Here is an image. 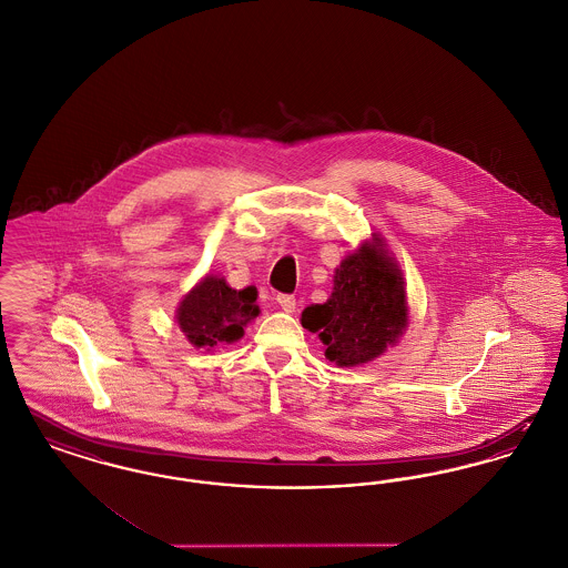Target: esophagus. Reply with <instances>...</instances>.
<instances>
[{
  "label": "esophagus",
  "instance_id": "34e87169",
  "mask_svg": "<svg viewBox=\"0 0 568 568\" xmlns=\"http://www.w3.org/2000/svg\"><path fill=\"white\" fill-rule=\"evenodd\" d=\"M278 306L285 311V313H294L296 311V296H290V294H278L276 296Z\"/></svg>",
  "mask_w": 568,
  "mask_h": 568
}]
</instances>
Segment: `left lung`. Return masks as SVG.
<instances>
[{"instance_id":"obj_1","label":"left lung","mask_w":568,"mask_h":568,"mask_svg":"<svg viewBox=\"0 0 568 568\" xmlns=\"http://www.w3.org/2000/svg\"><path fill=\"white\" fill-rule=\"evenodd\" d=\"M336 366H359L394 347L408 325L405 278L381 239L362 244L334 272L332 296L302 311Z\"/></svg>"}]
</instances>
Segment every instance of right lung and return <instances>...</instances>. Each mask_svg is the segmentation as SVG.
Here are the masks:
<instances>
[{"instance_id":"add662e5","label":"right lung","mask_w":568,"mask_h":568,"mask_svg":"<svg viewBox=\"0 0 568 568\" xmlns=\"http://www.w3.org/2000/svg\"><path fill=\"white\" fill-rule=\"evenodd\" d=\"M257 290H232L223 276L206 274L176 308V324L197 349L243 338L244 327L260 315Z\"/></svg>"}]
</instances>
